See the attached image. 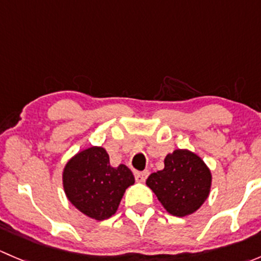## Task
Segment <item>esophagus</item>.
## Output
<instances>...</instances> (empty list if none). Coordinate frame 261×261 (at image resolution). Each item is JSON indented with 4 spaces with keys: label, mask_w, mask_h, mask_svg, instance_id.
I'll list each match as a JSON object with an SVG mask.
<instances>
[{
    "label": "esophagus",
    "mask_w": 261,
    "mask_h": 261,
    "mask_svg": "<svg viewBox=\"0 0 261 261\" xmlns=\"http://www.w3.org/2000/svg\"><path fill=\"white\" fill-rule=\"evenodd\" d=\"M134 175H135L136 181H145L146 178L149 177V172L147 170H144V172H134Z\"/></svg>",
    "instance_id": "34e87169"
}]
</instances>
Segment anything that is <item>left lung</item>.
<instances>
[{"mask_svg":"<svg viewBox=\"0 0 261 261\" xmlns=\"http://www.w3.org/2000/svg\"><path fill=\"white\" fill-rule=\"evenodd\" d=\"M211 180L203 160L189 150L179 149L165 156L164 169L150 174L146 184L170 215L184 217L203 204Z\"/></svg>","mask_w":261,"mask_h":261,"instance_id":"left-lung-1","label":"left lung"}]
</instances>
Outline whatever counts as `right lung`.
Segmentation results:
<instances>
[{"mask_svg":"<svg viewBox=\"0 0 261 261\" xmlns=\"http://www.w3.org/2000/svg\"><path fill=\"white\" fill-rule=\"evenodd\" d=\"M126 165H110L103 147L92 146L78 152L67 163L63 186L68 199L88 217L106 220L117 211L126 188L134 184Z\"/></svg>","mask_w":261,"mask_h":261,"instance_id":"add662e5","label":"right lung"}]
</instances>
